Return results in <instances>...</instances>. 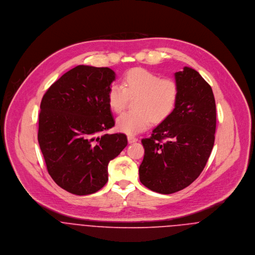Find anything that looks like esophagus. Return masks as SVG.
<instances>
[{
	"instance_id": "34e87169",
	"label": "esophagus",
	"mask_w": 255,
	"mask_h": 255,
	"mask_svg": "<svg viewBox=\"0 0 255 255\" xmlns=\"http://www.w3.org/2000/svg\"><path fill=\"white\" fill-rule=\"evenodd\" d=\"M138 139L137 137L133 136V135H128V143H133V142H136Z\"/></svg>"
}]
</instances>
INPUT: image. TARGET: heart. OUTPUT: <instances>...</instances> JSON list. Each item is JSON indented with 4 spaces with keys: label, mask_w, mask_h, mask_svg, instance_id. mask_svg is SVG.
Returning a JSON list of instances; mask_svg holds the SVG:
<instances>
[{
    "label": "heart",
    "mask_w": 255,
    "mask_h": 255,
    "mask_svg": "<svg viewBox=\"0 0 255 255\" xmlns=\"http://www.w3.org/2000/svg\"><path fill=\"white\" fill-rule=\"evenodd\" d=\"M128 98H136L133 103L136 111L123 114L117 120V128L127 134H135L145 130L152 121L160 123L173 113L179 99V85L173 78H161L145 69H133L125 74L123 85L110 86V108L120 114Z\"/></svg>",
    "instance_id": "b5f03b06"
}]
</instances>
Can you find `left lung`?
<instances>
[{
    "label": "left lung",
    "mask_w": 255,
    "mask_h": 255,
    "mask_svg": "<svg viewBox=\"0 0 255 255\" xmlns=\"http://www.w3.org/2000/svg\"><path fill=\"white\" fill-rule=\"evenodd\" d=\"M179 99L173 113L141 140L139 180L162 194L182 190L203 171L215 140L216 104L211 86L195 70L175 73Z\"/></svg>",
    "instance_id": "8db88e82"
}]
</instances>
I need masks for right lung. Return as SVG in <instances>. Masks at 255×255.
Here are the masks:
<instances>
[{"label": "right lung", "mask_w": 255, "mask_h": 255, "mask_svg": "<svg viewBox=\"0 0 255 255\" xmlns=\"http://www.w3.org/2000/svg\"><path fill=\"white\" fill-rule=\"evenodd\" d=\"M116 73L109 68L77 66L44 94L38 142L51 178L65 190L87 195L108 182V165L128 145L115 126L108 91Z\"/></svg>", "instance_id": "1"}]
</instances>
